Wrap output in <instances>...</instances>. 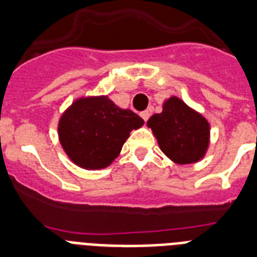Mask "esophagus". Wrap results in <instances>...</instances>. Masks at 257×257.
<instances>
[{
  "instance_id": "34e87169",
  "label": "esophagus",
  "mask_w": 257,
  "mask_h": 257,
  "mask_svg": "<svg viewBox=\"0 0 257 257\" xmlns=\"http://www.w3.org/2000/svg\"><path fill=\"white\" fill-rule=\"evenodd\" d=\"M140 116L143 117V120L147 122V121L149 120V117H151V112H149V110H144V112L140 113Z\"/></svg>"
}]
</instances>
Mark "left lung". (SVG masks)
I'll use <instances>...</instances> for the list:
<instances>
[{
  "instance_id": "8db88e82",
  "label": "left lung",
  "mask_w": 257,
  "mask_h": 257,
  "mask_svg": "<svg viewBox=\"0 0 257 257\" xmlns=\"http://www.w3.org/2000/svg\"><path fill=\"white\" fill-rule=\"evenodd\" d=\"M161 151L177 164H191L204 156L209 141V124L177 97H171L163 112L148 120Z\"/></svg>"
}]
</instances>
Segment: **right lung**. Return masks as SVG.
Masks as SVG:
<instances>
[{
	"mask_svg": "<svg viewBox=\"0 0 257 257\" xmlns=\"http://www.w3.org/2000/svg\"><path fill=\"white\" fill-rule=\"evenodd\" d=\"M143 124L139 114L120 109L108 97H89L74 101L62 114L58 136L73 163L100 169L118 156L131 131Z\"/></svg>",
	"mask_w": 257,
	"mask_h": 257,
	"instance_id": "add662e5",
	"label": "right lung"
}]
</instances>
